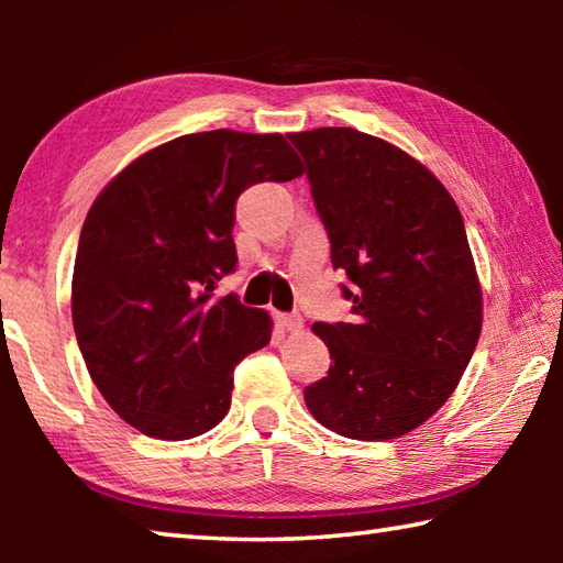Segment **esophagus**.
<instances>
[{
    "label": "esophagus",
    "instance_id": "esophagus-1",
    "mask_svg": "<svg viewBox=\"0 0 563 563\" xmlns=\"http://www.w3.org/2000/svg\"><path fill=\"white\" fill-rule=\"evenodd\" d=\"M278 322H280V328H285V330H300L302 328V318L298 316V312H278Z\"/></svg>",
    "mask_w": 563,
    "mask_h": 563
}]
</instances>
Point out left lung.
Instances as JSON below:
<instances>
[{
    "label": "left lung",
    "instance_id": "8db88e82",
    "mask_svg": "<svg viewBox=\"0 0 563 563\" xmlns=\"http://www.w3.org/2000/svg\"><path fill=\"white\" fill-rule=\"evenodd\" d=\"M345 271L350 322H316L330 373L305 387L322 427L395 440L440 409L474 355L482 288L460 208L402 148L357 129L288 133Z\"/></svg>",
    "mask_w": 563,
    "mask_h": 563
}]
</instances>
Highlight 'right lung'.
Instances as JSON below:
<instances>
[{
	"label": "right lung",
	"mask_w": 563,
	"mask_h": 563,
	"mask_svg": "<svg viewBox=\"0 0 563 563\" xmlns=\"http://www.w3.org/2000/svg\"><path fill=\"white\" fill-rule=\"evenodd\" d=\"M280 133H188L151 148L101 190L76 251L71 318L101 397L156 440H190L231 409L233 369L271 342L268 312L213 288L235 271V201L292 180Z\"/></svg>",
	"instance_id": "add662e5"
}]
</instances>
